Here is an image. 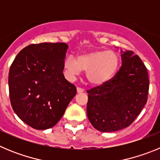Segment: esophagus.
I'll return each mask as SVG.
<instances>
[{
	"label": "esophagus",
	"instance_id": "34e87169",
	"mask_svg": "<svg viewBox=\"0 0 160 160\" xmlns=\"http://www.w3.org/2000/svg\"><path fill=\"white\" fill-rule=\"evenodd\" d=\"M77 92L78 93V94H80V93H83V92H84V90H83V89H82V88H80V87H78Z\"/></svg>",
	"mask_w": 160,
	"mask_h": 160
}]
</instances>
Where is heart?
I'll use <instances>...</instances> for the list:
<instances>
[{"label": "heart", "instance_id": "obj_1", "mask_svg": "<svg viewBox=\"0 0 160 160\" xmlns=\"http://www.w3.org/2000/svg\"><path fill=\"white\" fill-rule=\"evenodd\" d=\"M119 66L118 55L113 50H94L79 54L76 60L70 55L64 61V67L70 78L86 71L90 83L99 86L114 78Z\"/></svg>", "mask_w": 160, "mask_h": 160}]
</instances>
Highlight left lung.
<instances>
[{
  "label": "left lung",
  "instance_id": "obj_1",
  "mask_svg": "<svg viewBox=\"0 0 160 160\" xmlns=\"http://www.w3.org/2000/svg\"><path fill=\"white\" fill-rule=\"evenodd\" d=\"M122 66L111 80L87 90V117L95 129L113 132L134 122L148 101L146 66L134 52L121 49Z\"/></svg>",
  "mask_w": 160,
  "mask_h": 160
}]
</instances>
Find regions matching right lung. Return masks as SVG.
I'll use <instances>...</instances> for the list:
<instances>
[{
    "label": "right lung",
    "instance_id": "1",
    "mask_svg": "<svg viewBox=\"0 0 160 160\" xmlns=\"http://www.w3.org/2000/svg\"><path fill=\"white\" fill-rule=\"evenodd\" d=\"M67 44H32L17 55L8 73L14 112L37 130L53 128L77 90L63 74Z\"/></svg>",
    "mask_w": 160,
    "mask_h": 160
}]
</instances>
